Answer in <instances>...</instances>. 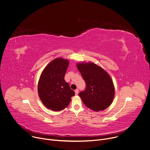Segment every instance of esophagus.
Listing matches in <instances>:
<instances>
[{
	"mask_svg": "<svg viewBox=\"0 0 150 150\" xmlns=\"http://www.w3.org/2000/svg\"><path fill=\"white\" fill-rule=\"evenodd\" d=\"M75 94H76V95H78V93H79V90H78V89H75Z\"/></svg>",
	"mask_w": 150,
	"mask_h": 150,
	"instance_id": "34e87169",
	"label": "esophagus"
}]
</instances>
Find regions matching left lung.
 <instances>
[{
	"mask_svg": "<svg viewBox=\"0 0 150 150\" xmlns=\"http://www.w3.org/2000/svg\"><path fill=\"white\" fill-rule=\"evenodd\" d=\"M77 68L86 83L79 93L84 104L94 111H103L112 104L115 89L110 75L101 67L92 63H79Z\"/></svg>",
	"mask_w": 150,
	"mask_h": 150,
	"instance_id": "1",
	"label": "left lung"
}]
</instances>
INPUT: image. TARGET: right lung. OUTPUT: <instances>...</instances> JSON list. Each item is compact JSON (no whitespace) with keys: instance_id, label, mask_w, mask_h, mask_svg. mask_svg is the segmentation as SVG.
Masks as SVG:
<instances>
[{"instance_id":"add662e5","label":"right lung","mask_w":150,"mask_h":150,"mask_svg":"<svg viewBox=\"0 0 150 150\" xmlns=\"http://www.w3.org/2000/svg\"><path fill=\"white\" fill-rule=\"evenodd\" d=\"M69 60L58 58L50 62L42 71L38 85L39 96L48 109L59 111L68 107L75 92L64 77Z\"/></svg>"}]
</instances>
